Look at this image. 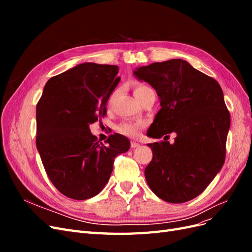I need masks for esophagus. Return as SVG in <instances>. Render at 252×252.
I'll return each instance as SVG.
<instances>
[{
    "instance_id": "obj_1",
    "label": "esophagus",
    "mask_w": 252,
    "mask_h": 252,
    "mask_svg": "<svg viewBox=\"0 0 252 252\" xmlns=\"http://www.w3.org/2000/svg\"><path fill=\"white\" fill-rule=\"evenodd\" d=\"M130 146H131V148H136V147H139L140 146V144L139 143H136V142H131L130 143Z\"/></svg>"
}]
</instances>
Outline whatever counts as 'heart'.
<instances>
[{
    "label": "heart",
    "mask_w": 252,
    "mask_h": 252,
    "mask_svg": "<svg viewBox=\"0 0 252 252\" xmlns=\"http://www.w3.org/2000/svg\"><path fill=\"white\" fill-rule=\"evenodd\" d=\"M147 86L143 85V84H138L134 87V93H138V91L146 88ZM141 128H142V124L141 123H134V122H124V123H122L119 126V131L121 133H123L127 136H131V138H135V136H138L140 134L141 131Z\"/></svg>",
    "instance_id": "1"
}]
</instances>
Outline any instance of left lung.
<instances>
[{"mask_svg":"<svg viewBox=\"0 0 252 252\" xmlns=\"http://www.w3.org/2000/svg\"><path fill=\"white\" fill-rule=\"evenodd\" d=\"M133 75L155 88L161 105L147 135H165L162 142L147 144L152 150L145 169L147 184L168 203L192 200L225 162L230 114L223 90L215 79L181 59L138 67ZM171 132L177 134L172 144L166 142Z\"/></svg>","mask_w":252,"mask_h":252,"instance_id":"obj_1","label":"left lung"}]
</instances>
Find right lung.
Returning <instances> with one entry per match:
<instances>
[{
    "instance_id": "obj_1",
    "label": "right lung",
    "mask_w": 252,
    "mask_h": 252,
    "mask_svg": "<svg viewBox=\"0 0 252 252\" xmlns=\"http://www.w3.org/2000/svg\"><path fill=\"white\" fill-rule=\"evenodd\" d=\"M119 67L83 63L48 80L36 105V148L49 180L61 193L87 200L110 178L114 158L130 148L114 133L98 143L89 125L106 114L121 78Z\"/></svg>"
}]
</instances>
